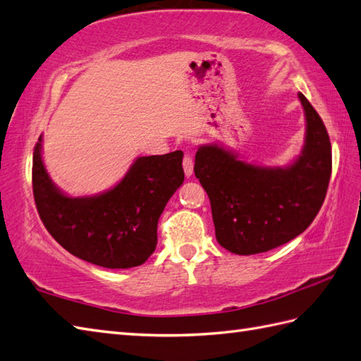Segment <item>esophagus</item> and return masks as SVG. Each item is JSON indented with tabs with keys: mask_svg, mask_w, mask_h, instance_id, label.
Segmentation results:
<instances>
[{
	"mask_svg": "<svg viewBox=\"0 0 361 361\" xmlns=\"http://www.w3.org/2000/svg\"><path fill=\"white\" fill-rule=\"evenodd\" d=\"M183 169L184 173H186V177H190V175L194 173V160H192L190 155H186L183 158Z\"/></svg>",
	"mask_w": 361,
	"mask_h": 361,
	"instance_id": "esophagus-1",
	"label": "esophagus"
}]
</instances>
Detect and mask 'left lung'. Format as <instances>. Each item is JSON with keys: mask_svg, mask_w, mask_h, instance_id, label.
<instances>
[{"mask_svg": "<svg viewBox=\"0 0 361 361\" xmlns=\"http://www.w3.org/2000/svg\"><path fill=\"white\" fill-rule=\"evenodd\" d=\"M298 98L306 135L292 164H250L216 142L197 150L194 172L211 200L216 241L232 254H262L294 240L323 204L332 172L331 141L320 115L301 92Z\"/></svg>", "mask_w": 361, "mask_h": 361, "instance_id": "1", "label": "left lung"}]
</instances>
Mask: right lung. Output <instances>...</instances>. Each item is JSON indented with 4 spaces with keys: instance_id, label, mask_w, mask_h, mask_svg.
<instances>
[{
    "instance_id": "1",
    "label": "right lung",
    "mask_w": 361,
    "mask_h": 361,
    "mask_svg": "<svg viewBox=\"0 0 361 361\" xmlns=\"http://www.w3.org/2000/svg\"><path fill=\"white\" fill-rule=\"evenodd\" d=\"M41 142L43 137L33 150L32 184L39 219L50 235L67 252L107 269L145 263L157 247L160 215L184 181L181 150L138 157L112 189L69 197L50 180Z\"/></svg>"
}]
</instances>
